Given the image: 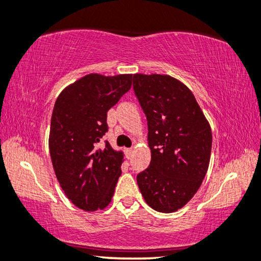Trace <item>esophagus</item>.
I'll return each mask as SVG.
<instances>
[{"label":"esophagus","instance_id":"obj_1","mask_svg":"<svg viewBox=\"0 0 261 261\" xmlns=\"http://www.w3.org/2000/svg\"><path fill=\"white\" fill-rule=\"evenodd\" d=\"M125 154H126L127 159H130L131 155H133V148H127V149H125Z\"/></svg>","mask_w":261,"mask_h":261}]
</instances>
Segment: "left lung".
Wrapping results in <instances>:
<instances>
[{"instance_id": "obj_1", "label": "left lung", "mask_w": 261, "mask_h": 261, "mask_svg": "<svg viewBox=\"0 0 261 261\" xmlns=\"http://www.w3.org/2000/svg\"><path fill=\"white\" fill-rule=\"evenodd\" d=\"M134 91L148 121L149 166L137 174L151 208L176 212L196 194L208 170L212 131L195 96L171 75L134 74Z\"/></svg>"}]
</instances>
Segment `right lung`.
Returning a JSON list of instances; mask_svg holds the SVG:
<instances>
[{
	"label": "right lung",
	"instance_id": "right-lung-1",
	"mask_svg": "<svg viewBox=\"0 0 261 261\" xmlns=\"http://www.w3.org/2000/svg\"><path fill=\"white\" fill-rule=\"evenodd\" d=\"M133 74L91 73L62 90L51 114L49 151L66 196L78 208L103 210L121 174L123 151L107 141V112L131 88Z\"/></svg>",
	"mask_w": 261,
	"mask_h": 261
}]
</instances>
